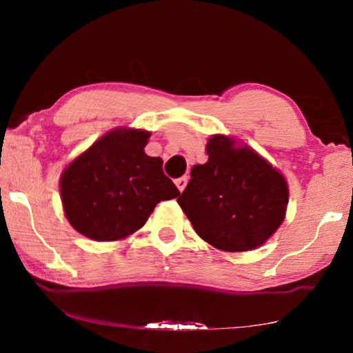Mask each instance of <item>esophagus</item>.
I'll use <instances>...</instances> for the list:
<instances>
[{
	"label": "esophagus",
	"mask_w": 353,
	"mask_h": 353,
	"mask_svg": "<svg viewBox=\"0 0 353 353\" xmlns=\"http://www.w3.org/2000/svg\"><path fill=\"white\" fill-rule=\"evenodd\" d=\"M176 187L179 188V191H183L185 190V187H187V182H188V177L187 176H183V177H179V179H176Z\"/></svg>",
	"instance_id": "34e87169"
}]
</instances>
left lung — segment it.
Segmentation results:
<instances>
[{"label": "left lung", "mask_w": 353, "mask_h": 353, "mask_svg": "<svg viewBox=\"0 0 353 353\" xmlns=\"http://www.w3.org/2000/svg\"><path fill=\"white\" fill-rule=\"evenodd\" d=\"M207 163L194 165L187 188L177 198L202 240L227 252L261 246L283 223L288 183L249 146L213 135Z\"/></svg>", "instance_id": "left-lung-1"}]
</instances>
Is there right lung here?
Here are the masks:
<instances>
[{
    "label": "right lung",
    "mask_w": 353,
    "mask_h": 353,
    "mask_svg": "<svg viewBox=\"0 0 353 353\" xmlns=\"http://www.w3.org/2000/svg\"><path fill=\"white\" fill-rule=\"evenodd\" d=\"M149 137L141 129H113L63 170V212L79 234L94 241L123 240L145 225L159 202L177 198L163 160L145 152Z\"/></svg>",
    "instance_id": "right-lung-1"
}]
</instances>
